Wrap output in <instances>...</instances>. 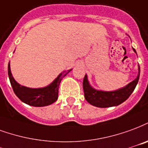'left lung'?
Here are the masks:
<instances>
[{
    "instance_id": "left-lung-1",
    "label": "left lung",
    "mask_w": 148,
    "mask_h": 148,
    "mask_svg": "<svg viewBox=\"0 0 148 148\" xmlns=\"http://www.w3.org/2000/svg\"><path fill=\"white\" fill-rule=\"evenodd\" d=\"M132 49L136 53L135 49ZM140 72V66H138V75L135 80H133L132 82L125 85L123 88H119L115 91H110V92L96 90L92 88L89 85L87 75L85 74L83 80V89H84L85 99L90 104L97 108H110V107H114L121 104L130 97V95L135 89L136 86L138 83Z\"/></svg>"
}]
</instances>
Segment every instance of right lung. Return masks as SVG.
<instances>
[{
	"label": "right lung",
	"instance_id": "1",
	"mask_svg": "<svg viewBox=\"0 0 148 148\" xmlns=\"http://www.w3.org/2000/svg\"><path fill=\"white\" fill-rule=\"evenodd\" d=\"M71 71H63L58 76L50 85L46 87L38 88H31L19 85L14 79L11 73L10 63L8 66V74L9 77L10 83L12 85L13 91L18 99L22 102L33 107H45L53 103L58 99L59 86L60 82L63 77Z\"/></svg>",
	"mask_w": 148,
	"mask_h": 148
}]
</instances>
